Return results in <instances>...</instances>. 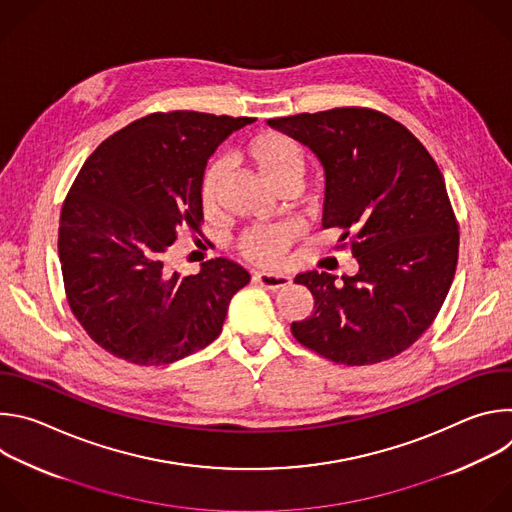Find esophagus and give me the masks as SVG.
I'll return each instance as SVG.
<instances>
[{
	"mask_svg": "<svg viewBox=\"0 0 512 512\" xmlns=\"http://www.w3.org/2000/svg\"><path fill=\"white\" fill-rule=\"evenodd\" d=\"M255 281L267 289H283L291 283V277L285 273H271V271H257Z\"/></svg>",
	"mask_w": 512,
	"mask_h": 512,
	"instance_id": "34e87169",
	"label": "esophagus"
}]
</instances>
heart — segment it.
<instances>
[{
	"mask_svg": "<svg viewBox=\"0 0 512 512\" xmlns=\"http://www.w3.org/2000/svg\"><path fill=\"white\" fill-rule=\"evenodd\" d=\"M237 158L255 172L267 186L275 192L283 186H300L306 172V158L296 139H291L279 131H259L247 137L237 150ZM223 184L221 164H208L198 182V200L204 212H212L216 206L218 190ZM300 235L298 225L277 223V225H257L247 229L239 241L237 249L251 261L263 265H275L285 249Z\"/></svg>",
	"mask_w": 512,
	"mask_h": 512,
	"instance_id": "1",
	"label": "heart"
}]
</instances>
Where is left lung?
I'll list each match as a JSON object with an SVG mask.
<instances>
[{"mask_svg": "<svg viewBox=\"0 0 512 512\" xmlns=\"http://www.w3.org/2000/svg\"><path fill=\"white\" fill-rule=\"evenodd\" d=\"M271 127L302 141L326 170L324 229H340L358 273L306 271L310 318L291 334L348 367L389 360L435 320L454 281L458 221L444 176L423 143L369 107L275 117Z\"/></svg>", "mask_w": 512, "mask_h": 512, "instance_id": "left-lung-1", "label": "left lung"}]
</instances>
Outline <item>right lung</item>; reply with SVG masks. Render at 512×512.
<instances>
[{
	"label": "right lung",
	"mask_w": 512,
	"mask_h": 512,
	"mask_svg": "<svg viewBox=\"0 0 512 512\" xmlns=\"http://www.w3.org/2000/svg\"><path fill=\"white\" fill-rule=\"evenodd\" d=\"M251 121L150 113L107 137L72 182L58 225L64 294L109 354L139 367L170 364L221 334L231 298L251 275L216 257L182 277L168 255L180 235L202 237L206 160Z\"/></svg>",
	"instance_id": "right-lung-1"
}]
</instances>
